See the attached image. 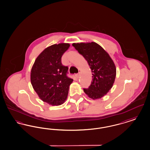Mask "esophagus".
Listing matches in <instances>:
<instances>
[{
  "mask_svg": "<svg viewBox=\"0 0 150 150\" xmlns=\"http://www.w3.org/2000/svg\"><path fill=\"white\" fill-rule=\"evenodd\" d=\"M80 73H79V74H75V76L77 78H79L80 77Z\"/></svg>",
  "mask_w": 150,
  "mask_h": 150,
  "instance_id": "1",
  "label": "esophagus"
}]
</instances>
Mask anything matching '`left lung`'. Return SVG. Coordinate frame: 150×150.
<instances>
[{
    "label": "left lung",
    "mask_w": 150,
    "mask_h": 150,
    "mask_svg": "<svg viewBox=\"0 0 150 150\" xmlns=\"http://www.w3.org/2000/svg\"><path fill=\"white\" fill-rule=\"evenodd\" d=\"M72 46L87 61L92 72L91 84L85 93L96 100L111 89L116 76V67L108 52L96 42L74 43Z\"/></svg>",
    "instance_id": "left-lung-1"
}]
</instances>
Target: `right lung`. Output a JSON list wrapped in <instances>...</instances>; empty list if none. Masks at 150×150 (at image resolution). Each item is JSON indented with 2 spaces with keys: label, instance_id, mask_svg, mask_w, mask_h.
Here are the masks:
<instances>
[{
  "label": "right lung",
  "instance_id": "obj_1",
  "mask_svg": "<svg viewBox=\"0 0 150 150\" xmlns=\"http://www.w3.org/2000/svg\"><path fill=\"white\" fill-rule=\"evenodd\" d=\"M70 46L60 43L48 46L37 56L31 69L33 89L43 102L52 106L65 102L73 81L66 75L68 67L61 63V57Z\"/></svg>",
  "mask_w": 150,
  "mask_h": 150
}]
</instances>
